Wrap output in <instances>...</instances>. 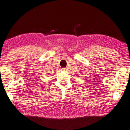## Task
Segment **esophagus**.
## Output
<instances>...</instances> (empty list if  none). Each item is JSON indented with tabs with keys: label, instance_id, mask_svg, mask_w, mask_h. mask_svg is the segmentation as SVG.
Returning a JSON list of instances; mask_svg holds the SVG:
<instances>
[{
	"label": "esophagus",
	"instance_id": "esophagus-1",
	"mask_svg": "<svg viewBox=\"0 0 130 130\" xmlns=\"http://www.w3.org/2000/svg\"><path fill=\"white\" fill-rule=\"evenodd\" d=\"M66 69H66V68H62V71H65Z\"/></svg>",
	"mask_w": 130,
	"mask_h": 130
}]
</instances>
